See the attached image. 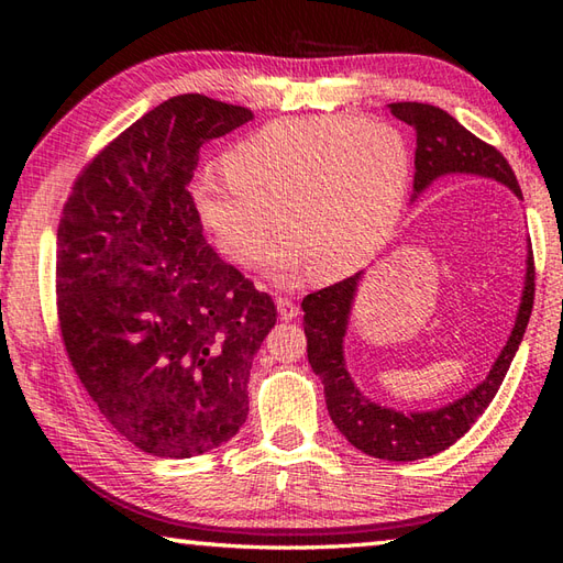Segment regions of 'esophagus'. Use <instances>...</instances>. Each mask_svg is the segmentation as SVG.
Returning <instances> with one entry per match:
<instances>
[{
    "label": "esophagus",
    "mask_w": 563,
    "mask_h": 563,
    "mask_svg": "<svg viewBox=\"0 0 563 563\" xmlns=\"http://www.w3.org/2000/svg\"><path fill=\"white\" fill-rule=\"evenodd\" d=\"M275 305H278V314L285 321H292L297 314H300V309H297V305L288 300V297H275Z\"/></svg>",
    "instance_id": "1"
}]
</instances>
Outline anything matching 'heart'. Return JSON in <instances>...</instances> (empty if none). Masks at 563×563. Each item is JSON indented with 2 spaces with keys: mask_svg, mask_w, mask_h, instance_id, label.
Here are the masks:
<instances>
[{
  "mask_svg": "<svg viewBox=\"0 0 563 563\" xmlns=\"http://www.w3.org/2000/svg\"><path fill=\"white\" fill-rule=\"evenodd\" d=\"M224 174L190 184V206L224 258L251 266L273 230V280H341L365 268L401 220L413 157L399 128L351 115L283 118L239 140Z\"/></svg>",
  "mask_w": 563,
  "mask_h": 563,
  "instance_id": "obj_1",
  "label": "heart"
}]
</instances>
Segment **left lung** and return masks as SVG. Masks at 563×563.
<instances>
[{
    "mask_svg": "<svg viewBox=\"0 0 563 563\" xmlns=\"http://www.w3.org/2000/svg\"><path fill=\"white\" fill-rule=\"evenodd\" d=\"M394 118L409 123L416 130V176L413 188L421 194L440 176L474 174L494 178L508 186L512 194L522 198L516 172L508 159L494 145L472 135L454 118L430 103L401 101L389 103ZM361 273L351 275L329 288H321L302 300V324L307 336V357L314 373L324 385L327 409L331 421L349 438L351 445L363 450L369 457L389 462H413L430 457L454 445L486 406L494 401L498 387L518 353L522 333L528 329L534 302V256H528V275H525V292L520 312L516 319L506 349L500 351L492 373L479 387L464 394L450 406L426 413H399L367 401L345 369L343 363V336L349 327L353 295L357 290Z\"/></svg>",
    "mask_w": 563,
    "mask_h": 563,
    "instance_id": "1",
    "label": "left lung"
}]
</instances>
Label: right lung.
Masks as SVG:
<instances>
[{
    "mask_svg": "<svg viewBox=\"0 0 563 563\" xmlns=\"http://www.w3.org/2000/svg\"><path fill=\"white\" fill-rule=\"evenodd\" d=\"M254 113L181 93L113 137L59 214L57 324L106 421L157 457H194L236 435L251 361L275 324L258 292L202 236L188 184L208 140Z\"/></svg>",
    "mask_w": 563,
    "mask_h": 563,
    "instance_id": "add662e5",
    "label": "right lung"
}]
</instances>
